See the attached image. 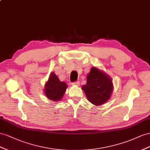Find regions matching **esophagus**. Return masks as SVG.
Listing matches in <instances>:
<instances>
[{
    "label": "esophagus",
    "instance_id": "obj_1",
    "mask_svg": "<svg viewBox=\"0 0 150 150\" xmlns=\"http://www.w3.org/2000/svg\"><path fill=\"white\" fill-rule=\"evenodd\" d=\"M71 85H74V86H79V85H80V82H79V81H77V82H75L72 83Z\"/></svg>",
    "mask_w": 150,
    "mask_h": 150
}]
</instances>
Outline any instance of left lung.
Wrapping results in <instances>:
<instances>
[{"label": "left lung", "instance_id": "left-lung-1", "mask_svg": "<svg viewBox=\"0 0 150 150\" xmlns=\"http://www.w3.org/2000/svg\"><path fill=\"white\" fill-rule=\"evenodd\" d=\"M82 88L88 101L99 106L109 100L114 86L112 79L106 73L93 67L87 75V83Z\"/></svg>", "mask_w": 150, "mask_h": 150}]
</instances>
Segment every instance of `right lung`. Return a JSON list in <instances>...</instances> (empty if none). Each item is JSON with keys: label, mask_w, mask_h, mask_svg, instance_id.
Instances as JSON below:
<instances>
[{"label": "right lung", "mask_w": 150, "mask_h": 150, "mask_svg": "<svg viewBox=\"0 0 150 150\" xmlns=\"http://www.w3.org/2000/svg\"><path fill=\"white\" fill-rule=\"evenodd\" d=\"M67 87V83L61 82L57 75L53 71L50 74L48 80L45 85L44 93L49 99L58 102L62 99Z\"/></svg>", "instance_id": "obj_1"}]
</instances>
